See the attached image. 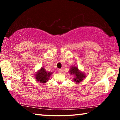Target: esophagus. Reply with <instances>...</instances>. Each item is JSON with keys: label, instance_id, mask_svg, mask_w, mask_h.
Returning a JSON list of instances; mask_svg holds the SVG:
<instances>
[{"label": "esophagus", "instance_id": "obj_1", "mask_svg": "<svg viewBox=\"0 0 120 120\" xmlns=\"http://www.w3.org/2000/svg\"><path fill=\"white\" fill-rule=\"evenodd\" d=\"M62 71H63V70H62V69H58V73H62Z\"/></svg>", "mask_w": 120, "mask_h": 120}]
</instances>
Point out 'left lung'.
Instances as JSON below:
<instances>
[{"mask_svg": "<svg viewBox=\"0 0 120 120\" xmlns=\"http://www.w3.org/2000/svg\"><path fill=\"white\" fill-rule=\"evenodd\" d=\"M70 73L71 74H74L75 76V78L74 79V81L77 83H79L85 78L84 74L82 73L78 69V67H72L70 71Z\"/></svg>", "mask_w": 120, "mask_h": 120, "instance_id": "left-lung-1", "label": "left lung"}]
</instances>
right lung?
<instances>
[{
  "instance_id": "add662e5",
  "label": "right lung",
  "mask_w": 120,
  "mask_h": 120,
  "mask_svg": "<svg viewBox=\"0 0 120 120\" xmlns=\"http://www.w3.org/2000/svg\"><path fill=\"white\" fill-rule=\"evenodd\" d=\"M51 74V72H47L44 68L40 69V70L36 74V79L40 83H45L48 81L50 76Z\"/></svg>"
}]
</instances>
